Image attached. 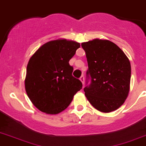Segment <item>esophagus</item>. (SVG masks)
<instances>
[{"mask_svg":"<svg viewBox=\"0 0 146 146\" xmlns=\"http://www.w3.org/2000/svg\"><path fill=\"white\" fill-rule=\"evenodd\" d=\"M80 81L82 82V83H83V84H84V80H85V79H84V76H82L80 78Z\"/></svg>","mask_w":146,"mask_h":146,"instance_id":"esophagus-1","label":"esophagus"}]
</instances>
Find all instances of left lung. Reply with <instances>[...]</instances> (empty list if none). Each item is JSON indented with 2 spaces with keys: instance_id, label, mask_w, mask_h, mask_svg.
I'll list each match as a JSON object with an SVG mask.
<instances>
[{
  "instance_id": "obj_1",
  "label": "left lung",
  "mask_w": 146,
  "mask_h": 146,
  "mask_svg": "<svg viewBox=\"0 0 146 146\" xmlns=\"http://www.w3.org/2000/svg\"><path fill=\"white\" fill-rule=\"evenodd\" d=\"M81 46L88 66L86 75L90 78V84L83 89L86 97L100 112L115 111L123 104L129 93V59L110 40L96 38L82 43Z\"/></svg>"
}]
</instances>
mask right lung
<instances>
[{
	"label": "right lung",
	"instance_id": "right-lung-1",
	"mask_svg": "<svg viewBox=\"0 0 146 146\" xmlns=\"http://www.w3.org/2000/svg\"><path fill=\"white\" fill-rule=\"evenodd\" d=\"M80 46L66 39L51 40L40 46L28 61L25 79L27 95L33 104L47 114L67 108L81 81L72 76L69 60Z\"/></svg>",
	"mask_w": 146,
	"mask_h": 146
}]
</instances>
